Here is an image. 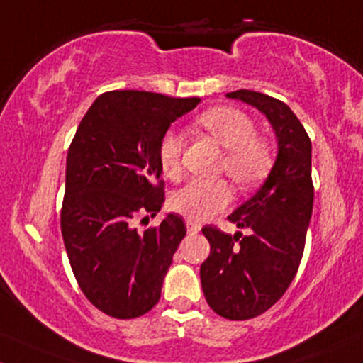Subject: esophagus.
Masks as SVG:
<instances>
[{
    "label": "esophagus",
    "instance_id": "obj_1",
    "mask_svg": "<svg viewBox=\"0 0 363 363\" xmlns=\"http://www.w3.org/2000/svg\"><path fill=\"white\" fill-rule=\"evenodd\" d=\"M186 225H188V233L189 234H198L201 230V225L200 224H196V222H193V220H186Z\"/></svg>",
    "mask_w": 363,
    "mask_h": 363
}]
</instances>
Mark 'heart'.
Segmentation results:
<instances>
[{
  "label": "heart",
  "mask_w": 363,
  "mask_h": 363,
  "mask_svg": "<svg viewBox=\"0 0 363 363\" xmlns=\"http://www.w3.org/2000/svg\"><path fill=\"white\" fill-rule=\"evenodd\" d=\"M198 123L225 150L222 170L241 188L257 184L270 167V150L265 141L255 138V123L241 110L230 106L212 108L198 118ZM182 138L167 130L158 143V162L170 179L181 177ZM230 201L225 181L194 179L172 196V208L189 220H205L224 210Z\"/></svg>",
  "instance_id": "1"
}]
</instances>
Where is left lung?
<instances>
[{
	"label": "left lung",
	"instance_id": "left-lung-1",
	"mask_svg": "<svg viewBox=\"0 0 363 363\" xmlns=\"http://www.w3.org/2000/svg\"><path fill=\"white\" fill-rule=\"evenodd\" d=\"M265 115L277 141L272 169L252 198L229 215L250 233L234 236L203 227L210 255L200 277L206 301L229 320H246L269 310L296 276L312 218V143L286 103L257 91L225 94Z\"/></svg>",
	"mask_w": 363,
	"mask_h": 363
}]
</instances>
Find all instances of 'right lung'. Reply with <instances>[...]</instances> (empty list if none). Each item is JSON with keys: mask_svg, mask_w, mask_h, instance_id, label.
I'll return each instance as SVG.
<instances>
[{"mask_svg": "<svg viewBox=\"0 0 363 363\" xmlns=\"http://www.w3.org/2000/svg\"><path fill=\"white\" fill-rule=\"evenodd\" d=\"M200 101L111 91L79 123L67 155L62 236L82 293L106 315L141 317L160 300L186 225L167 213L160 225L139 233L134 218L162 210L158 143Z\"/></svg>", "mask_w": 363, "mask_h": 363, "instance_id": "1", "label": "right lung"}]
</instances>
